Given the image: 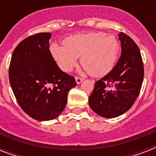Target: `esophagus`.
Instances as JSON below:
<instances>
[{
	"label": "esophagus",
	"instance_id": "obj_1",
	"mask_svg": "<svg viewBox=\"0 0 156 156\" xmlns=\"http://www.w3.org/2000/svg\"><path fill=\"white\" fill-rule=\"evenodd\" d=\"M75 80H76V83H77V84H80V83L83 81V78H80V77H76Z\"/></svg>",
	"mask_w": 156,
	"mask_h": 156
}]
</instances>
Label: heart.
<instances>
[{
	"label": "heart",
	"mask_w": 156,
	"mask_h": 156,
	"mask_svg": "<svg viewBox=\"0 0 156 156\" xmlns=\"http://www.w3.org/2000/svg\"><path fill=\"white\" fill-rule=\"evenodd\" d=\"M63 44L52 43L49 50L58 66L70 72L78 63V58L90 75L103 77L112 69L120 52L116 36L101 31H90L70 35Z\"/></svg>",
	"instance_id": "obj_1"
}]
</instances>
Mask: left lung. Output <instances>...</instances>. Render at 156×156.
Segmentation results:
<instances>
[{
  "mask_svg": "<svg viewBox=\"0 0 156 156\" xmlns=\"http://www.w3.org/2000/svg\"><path fill=\"white\" fill-rule=\"evenodd\" d=\"M121 55L114 68L96 81L89 97L90 108L99 116L113 118L130 108L140 92L144 68L140 50L129 35L119 33Z\"/></svg>",
  "mask_w": 156,
  "mask_h": 156,
  "instance_id": "left-lung-1",
  "label": "left lung"
}]
</instances>
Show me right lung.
Masks as SVG:
<instances>
[{"label":"right lung","instance_id":"1","mask_svg":"<svg viewBox=\"0 0 156 156\" xmlns=\"http://www.w3.org/2000/svg\"><path fill=\"white\" fill-rule=\"evenodd\" d=\"M51 33L26 38L11 57L9 78L16 100L28 116L40 121L56 118L77 83L56 65L49 50Z\"/></svg>","mask_w":156,"mask_h":156}]
</instances>
